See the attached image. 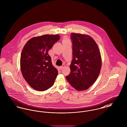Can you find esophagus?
Instances as JSON below:
<instances>
[{"label": "esophagus", "instance_id": "34e87169", "mask_svg": "<svg viewBox=\"0 0 127 127\" xmlns=\"http://www.w3.org/2000/svg\"><path fill=\"white\" fill-rule=\"evenodd\" d=\"M64 67H65V65H62L60 67V68L61 69H62V68H64Z\"/></svg>", "mask_w": 127, "mask_h": 127}]
</instances>
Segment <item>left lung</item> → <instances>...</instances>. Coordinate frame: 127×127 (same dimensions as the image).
Masks as SVG:
<instances>
[{"mask_svg":"<svg viewBox=\"0 0 127 127\" xmlns=\"http://www.w3.org/2000/svg\"><path fill=\"white\" fill-rule=\"evenodd\" d=\"M73 59L70 73L66 77L70 85L79 91L87 90L98 78L101 59L98 45L89 35L71 33Z\"/></svg>","mask_w":127,"mask_h":127,"instance_id":"8db88e82","label":"left lung"}]
</instances>
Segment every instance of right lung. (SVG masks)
I'll list each match as a JSON object with an SVG mask.
<instances>
[{
  "label": "right lung",
  "instance_id": "obj_1",
  "mask_svg": "<svg viewBox=\"0 0 127 127\" xmlns=\"http://www.w3.org/2000/svg\"><path fill=\"white\" fill-rule=\"evenodd\" d=\"M60 39L57 35H44L33 37L22 50L20 67L22 75L29 86L38 91L52 87L58 71L52 65L48 51Z\"/></svg>",
  "mask_w": 127,
  "mask_h": 127
}]
</instances>
